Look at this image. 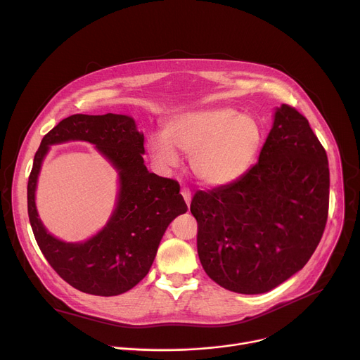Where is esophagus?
<instances>
[{"label":"esophagus","mask_w":360,"mask_h":360,"mask_svg":"<svg viewBox=\"0 0 360 360\" xmlns=\"http://www.w3.org/2000/svg\"><path fill=\"white\" fill-rule=\"evenodd\" d=\"M181 196H183V199H184V202L187 203V206L190 205V202H192V192H190V188L188 187H183L181 188Z\"/></svg>","instance_id":"obj_1"}]
</instances>
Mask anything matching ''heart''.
Returning a JSON list of instances; mask_svg holds the SVG:
<instances>
[{"mask_svg": "<svg viewBox=\"0 0 360 360\" xmlns=\"http://www.w3.org/2000/svg\"><path fill=\"white\" fill-rule=\"evenodd\" d=\"M263 138L255 116L232 108H206L172 119L164 135H151L146 146L153 161L162 168L179 164L177 148L190 155V167L200 181L226 186L240 180L255 164Z\"/></svg>", "mask_w": 360, "mask_h": 360, "instance_id": "heart-1", "label": "heart"}]
</instances>
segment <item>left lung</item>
Instances as JSON below:
<instances>
[{"label": "left lung", "instance_id": "8db88e82", "mask_svg": "<svg viewBox=\"0 0 360 360\" xmlns=\"http://www.w3.org/2000/svg\"><path fill=\"white\" fill-rule=\"evenodd\" d=\"M324 146L304 115L282 104L259 162L237 181L199 192L198 255L207 276L237 293H264L301 270L328 217Z\"/></svg>", "mask_w": 360, "mask_h": 360}]
</instances>
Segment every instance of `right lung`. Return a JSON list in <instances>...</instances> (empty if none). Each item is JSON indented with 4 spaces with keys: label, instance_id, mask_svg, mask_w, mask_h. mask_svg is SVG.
<instances>
[{
    "label": "right lung",
    "instance_id": "1",
    "mask_svg": "<svg viewBox=\"0 0 360 360\" xmlns=\"http://www.w3.org/2000/svg\"><path fill=\"white\" fill-rule=\"evenodd\" d=\"M86 140L118 168L121 190L108 226L91 240L67 245L48 235L37 218L34 190L41 160L49 145ZM143 135L123 115H72L60 120L40 142L27 183V212L36 243L59 276L75 289L113 297L138 285L150 271L160 241L170 222L187 205L180 184L146 170Z\"/></svg>",
    "mask_w": 360,
    "mask_h": 360
}]
</instances>
